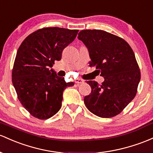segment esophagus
<instances>
[{
  "mask_svg": "<svg viewBox=\"0 0 153 153\" xmlns=\"http://www.w3.org/2000/svg\"><path fill=\"white\" fill-rule=\"evenodd\" d=\"M75 82L76 83H78V84H82V83H84V80H83L82 79H76Z\"/></svg>",
  "mask_w": 153,
  "mask_h": 153,
  "instance_id": "esophagus-1",
  "label": "esophagus"
}]
</instances>
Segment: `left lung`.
I'll use <instances>...</instances> for the list:
<instances>
[{"label": "left lung", "instance_id": "obj_1", "mask_svg": "<svg viewBox=\"0 0 153 153\" xmlns=\"http://www.w3.org/2000/svg\"><path fill=\"white\" fill-rule=\"evenodd\" d=\"M78 38L88 48L89 66L95 67L105 79L101 85L87 81L91 93L85 97V105L99 117L118 115L135 97L140 81L133 50L123 38L103 30H82Z\"/></svg>", "mask_w": 153, "mask_h": 153}]
</instances>
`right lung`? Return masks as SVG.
<instances>
[{
	"instance_id": "obj_1",
	"label": "right lung",
	"mask_w": 153,
	"mask_h": 153,
	"mask_svg": "<svg viewBox=\"0 0 153 153\" xmlns=\"http://www.w3.org/2000/svg\"><path fill=\"white\" fill-rule=\"evenodd\" d=\"M78 30L46 27L31 33L20 45L14 64L12 83L18 99L33 116L48 119L62 107L63 91L74 83H66L51 68L59 61L64 48Z\"/></svg>"
}]
</instances>
